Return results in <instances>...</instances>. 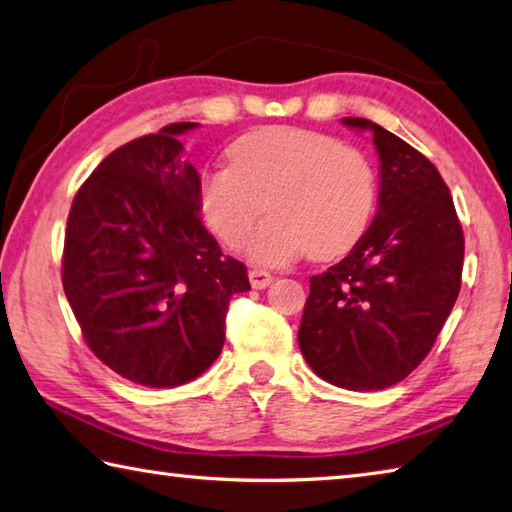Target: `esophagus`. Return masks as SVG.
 Wrapping results in <instances>:
<instances>
[{"instance_id": "esophagus-1", "label": "esophagus", "mask_w": 512, "mask_h": 512, "mask_svg": "<svg viewBox=\"0 0 512 512\" xmlns=\"http://www.w3.org/2000/svg\"><path fill=\"white\" fill-rule=\"evenodd\" d=\"M248 277H250V286L253 288H266L273 282V275L268 271H262V268H253V271L248 273Z\"/></svg>"}]
</instances>
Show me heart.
Masks as SVG:
<instances>
[{
	"mask_svg": "<svg viewBox=\"0 0 512 512\" xmlns=\"http://www.w3.org/2000/svg\"><path fill=\"white\" fill-rule=\"evenodd\" d=\"M230 165L203 174L201 215L226 246L248 239L257 264H286L309 253H345L367 228L376 203V170L356 147L300 127L255 129L230 147Z\"/></svg>",
	"mask_w": 512,
	"mask_h": 512,
	"instance_id": "heart-1",
	"label": "heart"
}]
</instances>
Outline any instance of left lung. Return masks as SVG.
Returning <instances> with one entry per match:
<instances>
[{
    "instance_id": "obj_1",
    "label": "left lung",
    "mask_w": 512,
    "mask_h": 512,
    "mask_svg": "<svg viewBox=\"0 0 512 512\" xmlns=\"http://www.w3.org/2000/svg\"><path fill=\"white\" fill-rule=\"evenodd\" d=\"M380 159L378 212L351 253L311 277L302 356L320 378L351 392L401 383L421 365L457 302L463 230L436 167L367 118Z\"/></svg>"
}]
</instances>
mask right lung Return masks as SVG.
Instances as JSON below:
<instances>
[{
	"label": "right lung",
	"instance_id": "1",
	"mask_svg": "<svg viewBox=\"0 0 512 512\" xmlns=\"http://www.w3.org/2000/svg\"><path fill=\"white\" fill-rule=\"evenodd\" d=\"M165 125L118 147L80 185L64 232L62 286L87 347L132 383L176 387L203 374L226 340L246 266L201 224V179Z\"/></svg>",
	"mask_w": 512,
	"mask_h": 512
}]
</instances>
